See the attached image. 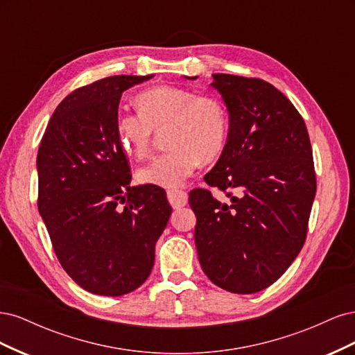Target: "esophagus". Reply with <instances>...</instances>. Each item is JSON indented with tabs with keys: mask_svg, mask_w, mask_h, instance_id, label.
<instances>
[{
	"mask_svg": "<svg viewBox=\"0 0 355 355\" xmlns=\"http://www.w3.org/2000/svg\"><path fill=\"white\" fill-rule=\"evenodd\" d=\"M167 198H168V202L171 204V207H173V209L184 207V206H187V202H188V194L185 191H176V189L167 191Z\"/></svg>",
	"mask_w": 355,
	"mask_h": 355,
	"instance_id": "obj_1",
	"label": "esophagus"
}]
</instances>
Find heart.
I'll use <instances>...</instances> for the list:
<instances>
[{"mask_svg": "<svg viewBox=\"0 0 355 355\" xmlns=\"http://www.w3.org/2000/svg\"><path fill=\"white\" fill-rule=\"evenodd\" d=\"M139 114L116 118L115 135L127 154L144 158L158 132L164 133L167 153L137 170L142 184L176 188L201 161L216 158L227 144L228 118L222 103L207 94H196L175 85H155L135 98Z\"/></svg>", "mask_w": 355, "mask_h": 355, "instance_id": "b5f03b06", "label": "heart"}]
</instances>
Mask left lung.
Instances as JSON below:
<instances>
[{
  "label": "left lung",
  "instance_id": "1",
  "mask_svg": "<svg viewBox=\"0 0 355 355\" xmlns=\"http://www.w3.org/2000/svg\"><path fill=\"white\" fill-rule=\"evenodd\" d=\"M196 80L197 77H187ZM230 114L228 141L207 185L189 192L198 259L210 282L232 293L261 292L280 278L306 239L315 197L313 149L304 118L272 84L213 73Z\"/></svg>",
  "mask_w": 355,
  "mask_h": 355
}]
</instances>
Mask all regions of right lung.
<instances>
[{
  "mask_svg": "<svg viewBox=\"0 0 355 355\" xmlns=\"http://www.w3.org/2000/svg\"><path fill=\"white\" fill-rule=\"evenodd\" d=\"M154 75H115L60 102L37 155L38 210L67 274L84 290L121 296L151 274L171 207L159 187H132L115 124L124 90Z\"/></svg>",
  "mask_w": 355,
  "mask_h": 355,
  "instance_id": "obj_1",
  "label": "right lung"
}]
</instances>
